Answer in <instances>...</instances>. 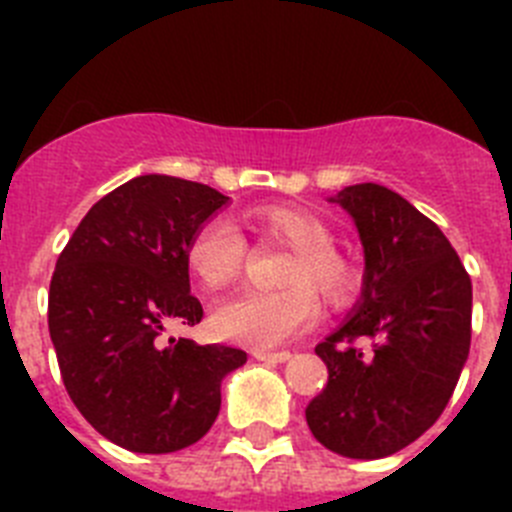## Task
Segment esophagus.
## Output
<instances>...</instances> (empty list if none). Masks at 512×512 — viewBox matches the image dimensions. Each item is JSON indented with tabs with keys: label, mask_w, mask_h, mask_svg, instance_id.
I'll use <instances>...</instances> for the list:
<instances>
[{
	"label": "esophagus",
	"mask_w": 512,
	"mask_h": 512,
	"mask_svg": "<svg viewBox=\"0 0 512 512\" xmlns=\"http://www.w3.org/2000/svg\"><path fill=\"white\" fill-rule=\"evenodd\" d=\"M253 356L259 361H271V364H284V361L292 359L289 351H253Z\"/></svg>",
	"instance_id": "34e87169"
}]
</instances>
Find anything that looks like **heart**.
Returning a JSON list of instances; mask_svg holds the SVG:
<instances>
[{
    "mask_svg": "<svg viewBox=\"0 0 512 512\" xmlns=\"http://www.w3.org/2000/svg\"><path fill=\"white\" fill-rule=\"evenodd\" d=\"M253 230L289 246L277 271L279 289H246L212 310V328L220 338L243 346L271 348L300 336L318 320L315 292L328 305H343L356 292L354 264L333 246L325 220L297 207H261L251 215ZM248 259L243 233L225 217H210L187 243V266L205 287L233 282Z\"/></svg>",
    "mask_w": 512,
    "mask_h": 512,
    "instance_id": "b5f03b06",
    "label": "heart"
}]
</instances>
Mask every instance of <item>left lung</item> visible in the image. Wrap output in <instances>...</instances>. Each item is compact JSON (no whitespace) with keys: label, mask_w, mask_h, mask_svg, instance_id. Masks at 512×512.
<instances>
[{"label":"left lung","mask_w":512,"mask_h":512,"mask_svg":"<svg viewBox=\"0 0 512 512\" xmlns=\"http://www.w3.org/2000/svg\"><path fill=\"white\" fill-rule=\"evenodd\" d=\"M354 217L364 289L351 318L315 346L328 384L307 405L312 436L348 459H382L449 405L472 341V279L433 220L379 184L330 197Z\"/></svg>","instance_id":"left-lung-1"}]
</instances>
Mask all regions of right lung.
Instances as JSON below:
<instances>
[{
    "instance_id": "1",
    "label": "right lung",
    "mask_w": 512,
    "mask_h": 512,
    "mask_svg": "<svg viewBox=\"0 0 512 512\" xmlns=\"http://www.w3.org/2000/svg\"><path fill=\"white\" fill-rule=\"evenodd\" d=\"M230 197L176 176H135L84 215L56 261L48 330L71 402L112 443L171 454L220 413L241 348L164 338L202 320L189 292L187 243Z\"/></svg>"
}]
</instances>
